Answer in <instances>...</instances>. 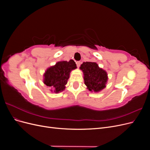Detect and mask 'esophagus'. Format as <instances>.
Listing matches in <instances>:
<instances>
[{
    "label": "esophagus",
    "mask_w": 150,
    "mask_h": 150,
    "mask_svg": "<svg viewBox=\"0 0 150 150\" xmlns=\"http://www.w3.org/2000/svg\"><path fill=\"white\" fill-rule=\"evenodd\" d=\"M81 62L80 61H77L76 62V65H77V67H79V66H80V65H81Z\"/></svg>",
    "instance_id": "esophagus-1"
}]
</instances>
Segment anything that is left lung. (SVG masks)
Returning <instances> with one entry per match:
<instances>
[{"instance_id": "1", "label": "left lung", "mask_w": 150, "mask_h": 150, "mask_svg": "<svg viewBox=\"0 0 150 150\" xmlns=\"http://www.w3.org/2000/svg\"><path fill=\"white\" fill-rule=\"evenodd\" d=\"M80 69L84 73V84L90 91L98 92L106 87L108 81L106 72L99 68L96 62H83Z\"/></svg>"}]
</instances>
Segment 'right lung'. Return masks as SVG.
I'll use <instances>...</instances> for the list:
<instances>
[{
  "mask_svg": "<svg viewBox=\"0 0 150 150\" xmlns=\"http://www.w3.org/2000/svg\"><path fill=\"white\" fill-rule=\"evenodd\" d=\"M76 67V62L72 59L68 62H58L55 66L48 68L45 72L44 83L53 88L54 92H61L65 89L71 71Z\"/></svg>",
  "mask_w": 150,
  "mask_h": 150,
  "instance_id": "add662e5",
  "label": "right lung"
}]
</instances>
